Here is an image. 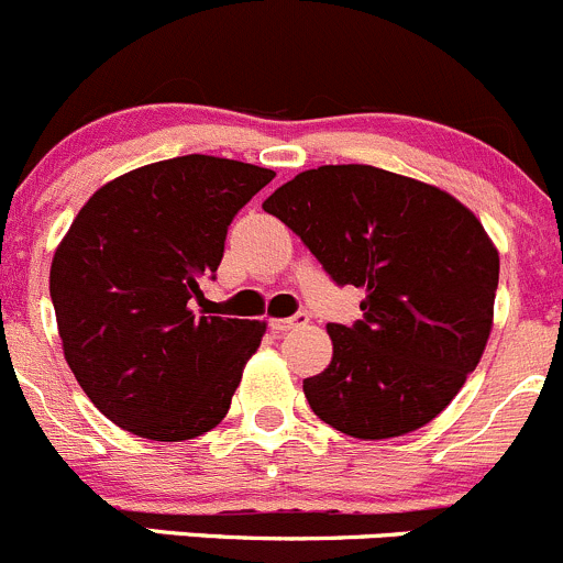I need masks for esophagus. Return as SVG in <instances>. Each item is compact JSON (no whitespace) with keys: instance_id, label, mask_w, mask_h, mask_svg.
Segmentation results:
<instances>
[{"instance_id":"1","label":"esophagus","mask_w":563,"mask_h":563,"mask_svg":"<svg viewBox=\"0 0 563 563\" xmlns=\"http://www.w3.org/2000/svg\"><path fill=\"white\" fill-rule=\"evenodd\" d=\"M303 323H309V314L307 312H296V314H292V318H273L267 325H271L273 334H285V331L298 329V325H303Z\"/></svg>"}]
</instances>
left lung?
<instances>
[{"label": "left lung", "mask_w": 563, "mask_h": 563, "mask_svg": "<svg viewBox=\"0 0 563 563\" xmlns=\"http://www.w3.org/2000/svg\"><path fill=\"white\" fill-rule=\"evenodd\" d=\"M262 210L365 290L362 320L329 323L331 365L303 382L323 422L356 439L400 437L445 409L481 362L500 256L451 192L373 165H320Z\"/></svg>", "instance_id": "8db88e82"}]
</instances>
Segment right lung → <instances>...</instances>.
Returning a JSON list of instances; mask_svg holds the SVG:
<instances>
[{
    "label": "right lung",
    "mask_w": 563,
    "mask_h": 563,
    "mask_svg": "<svg viewBox=\"0 0 563 563\" xmlns=\"http://www.w3.org/2000/svg\"><path fill=\"white\" fill-rule=\"evenodd\" d=\"M273 176L187 154L107 181L74 218L49 292L68 367L107 420L181 442L227 417L265 323L190 303L216 278L229 223Z\"/></svg>",
    "instance_id": "obj_1"
}]
</instances>
